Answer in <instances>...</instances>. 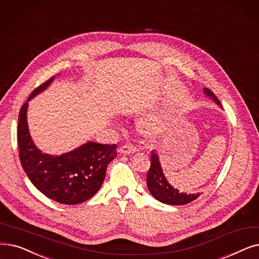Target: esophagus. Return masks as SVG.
<instances>
[{
    "mask_svg": "<svg viewBox=\"0 0 259 259\" xmlns=\"http://www.w3.org/2000/svg\"><path fill=\"white\" fill-rule=\"evenodd\" d=\"M138 151V148L134 147L133 145L131 144H127V145H122L121 147L119 148V152L122 154H130V153H134Z\"/></svg>",
    "mask_w": 259,
    "mask_h": 259,
    "instance_id": "1",
    "label": "esophagus"
}]
</instances>
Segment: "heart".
Masks as SVG:
<instances>
[{
	"instance_id": "b5f03b06",
	"label": "heart",
	"mask_w": 259,
	"mask_h": 259,
	"mask_svg": "<svg viewBox=\"0 0 259 259\" xmlns=\"http://www.w3.org/2000/svg\"><path fill=\"white\" fill-rule=\"evenodd\" d=\"M143 133L148 137H154L162 131V125L159 120H144L141 123Z\"/></svg>"
}]
</instances>
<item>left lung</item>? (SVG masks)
Instances as JSON below:
<instances>
[{
  "label": "left lung",
  "instance_id": "left-lung-1",
  "mask_svg": "<svg viewBox=\"0 0 259 259\" xmlns=\"http://www.w3.org/2000/svg\"><path fill=\"white\" fill-rule=\"evenodd\" d=\"M204 92L207 96L212 98L217 105H220V102L216 95L213 94L210 90L204 89ZM147 186L150 194L160 202L170 205H184L196 200L200 194H186L179 193V190L174 188L164 177L162 171L161 164L159 161V156L152 150L151 151V160H150V168L147 172Z\"/></svg>",
  "mask_w": 259,
  "mask_h": 259
}]
</instances>
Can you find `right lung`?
<instances>
[{"mask_svg":"<svg viewBox=\"0 0 259 259\" xmlns=\"http://www.w3.org/2000/svg\"><path fill=\"white\" fill-rule=\"evenodd\" d=\"M53 79L33 90L28 100L47 89ZM27 102L19 114L18 147L22 167L31 183L43 195L62 204H79L92 198L104 182L109 163L117 155L116 145L89 142L61 155L42 153L29 136Z\"/></svg>","mask_w":259,"mask_h":259,"instance_id":"add662e5","label":"right lung"}]
</instances>
